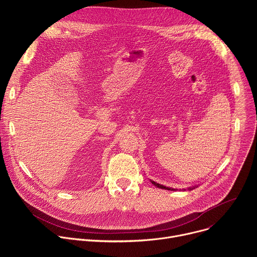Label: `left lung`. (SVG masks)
Wrapping results in <instances>:
<instances>
[{"instance_id": "1", "label": "left lung", "mask_w": 257, "mask_h": 257, "mask_svg": "<svg viewBox=\"0 0 257 257\" xmlns=\"http://www.w3.org/2000/svg\"><path fill=\"white\" fill-rule=\"evenodd\" d=\"M152 183L153 184L155 185V186H157V187H159V188H162V189H167V190H172V191H174V190H176V189H174V188H169V187H166V186H163V185H161V184H159V183H156V182H154V181H152ZM195 187H192V188H189V190H191V189H194Z\"/></svg>"}]
</instances>
